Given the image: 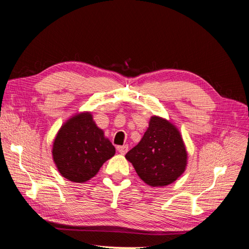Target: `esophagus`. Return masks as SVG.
<instances>
[{
  "label": "esophagus",
  "instance_id": "obj_1",
  "mask_svg": "<svg viewBox=\"0 0 249 249\" xmlns=\"http://www.w3.org/2000/svg\"><path fill=\"white\" fill-rule=\"evenodd\" d=\"M116 148H117L119 154L124 155L127 152V149H129V146H127V145H118Z\"/></svg>",
  "mask_w": 249,
  "mask_h": 249
}]
</instances>
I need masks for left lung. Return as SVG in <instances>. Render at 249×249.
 <instances>
[{
  "mask_svg": "<svg viewBox=\"0 0 249 249\" xmlns=\"http://www.w3.org/2000/svg\"><path fill=\"white\" fill-rule=\"evenodd\" d=\"M125 158L143 182L152 187L173 183L182 176L187 165L186 147L178 130L158 116L150 118L142 139Z\"/></svg>",
  "mask_w": 249,
  "mask_h": 249,
  "instance_id": "8db88e82",
  "label": "left lung"
}]
</instances>
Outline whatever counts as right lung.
Instances as JSON below:
<instances>
[{"label": "right lung", "mask_w": 249, "mask_h": 249, "mask_svg": "<svg viewBox=\"0 0 249 249\" xmlns=\"http://www.w3.org/2000/svg\"><path fill=\"white\" fill-rule=\"evenodd\" d=\"M115 154V147L96 126L91 113L74 115L61 126L53 144V159L65 178L83 183L93 178Z\"/></svg>", "instance_id": "right-lung-1"}]
</instances>
